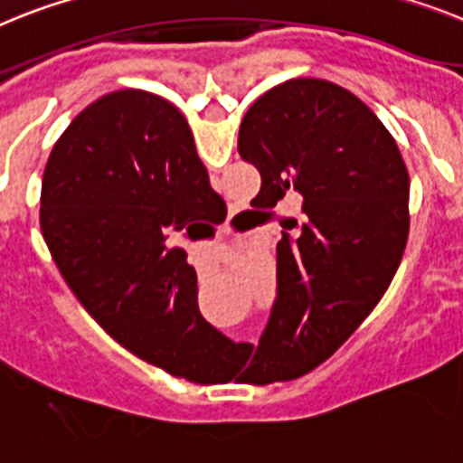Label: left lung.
<instances>
[{"instance_id": "obj_1", "label": "left lung", "mask_w": 463, "mask_h": 463, "mask_svg": "<svg viewBox=\"0 0 463 463\" xmlns=\"http://www.w3.org/2000/svg\"><path fill=\"white\" fill-rule=\"evenodd\" d=\"M239 154L262 177L258 211L302 196V217L283 224L276 246V299L255 351L260 384L298 379L345 345L396 274L408 168L373 109L323 79H290L258 98Z\"/></svg>"}]
</instances>
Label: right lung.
<instances>
[{"label": "right lung", "instance_id": "add662e5", "mask_svg": "<svg viewBox=\"0 0 463 463\" xmlns=\"http://www.w3.org/2000/svg\"><path fill=\"white\" fill-rule=\"evenodd\" d=\"M213 196L184 117L145 90L89 105L42 183V234L79 302L130 354L189 382L241 346L201 316L196 271L165 246L205 222Z\"/></svg>", "mask_w": 463, "mask_h": 463}]
</instances>
